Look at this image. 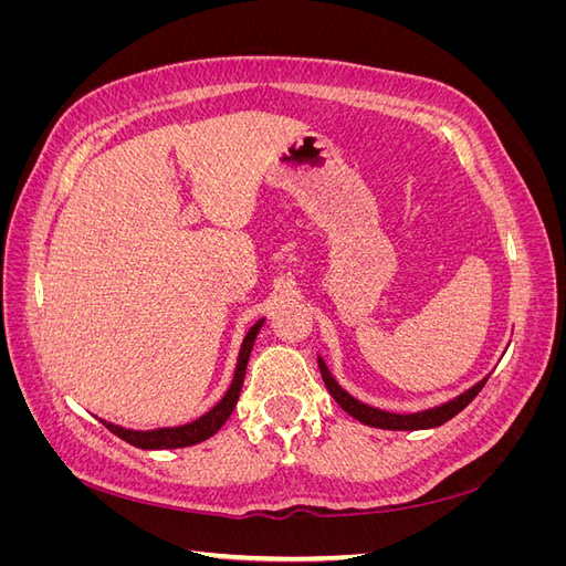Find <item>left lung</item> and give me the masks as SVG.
Here are the masks:
<instances>
[{"label": "left lung", "mask_w": 566, "mask_h": 566, "mask_svg": "<svg viewBox=\"0 0 566 566\" xmlns=\"http://www.w3.org/2000/svg\"><path fill=\"white\" fill-rule=\"evenodd\" d=\"M318 368H321V378H323L325 387H328V391H331V397L342 408H345L352 418H356L358 422H364L368 427H380V430H430V427H439L443 422H449L453 416H458L460 410L476 397L479 391H482V387L489 380V375H486L484 380H479L474 387H470L468 391H462L460 397H455L447 403H441L437 408H427V410H420V413L399 416V413H387V410L373 408V406H366L358 399H354L352 394H347L335 382V378L331 375L328 366H325L321 356H318Z\"/></svg>", "instance_id": "obj_1"}]
</instances>
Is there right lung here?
I'll return each instance as SVG.
<instances>
[{"label": "right lung", "mask_w": 566, "mask_h": 566, "mask_svg": "<svg viewBox=\"0 0 566 566\" xmlns=\"http://www.w3.org/2000/svg\"><path fill=\"white\" fill-rule=\"evenodd\" d=\"M262 323H264V318L256 321V323L252 325V328L248 331L245 339H243L241 354H238L235 373H233V382H231L229 391L224 394V399H221L212 410H208V413L200 416L198 420L179 424V427H160V430H148V432L125 430V427L106 422V420H101V422H104L115 437L125 439L127 443H132V447L144 449V451L184 449V447H193V443H200V441H205V439H210L212 434L219 432V427L229 420L231 410L235 408L238 397H241V387H243V380H245L248 358H250L252 345H254V339H256V333H260V328H262Z\"/></svg>", "instance_id": "right-lung-1"}]
</instances>
